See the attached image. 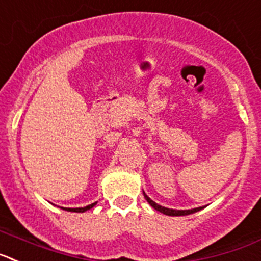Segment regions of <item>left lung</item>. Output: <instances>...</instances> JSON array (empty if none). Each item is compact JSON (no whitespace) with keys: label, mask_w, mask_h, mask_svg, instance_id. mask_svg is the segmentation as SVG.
<instances>
[{"label":"left lung","mask_w":261,"mask_h":261,"mask_svg":"<svg viewBox=\"0 0 261 261\" xmlns=\"http://www.w3.org/2000/svg\"><path fill=\"white\" fill-rule=\"evenodd\" d=\"M144 198L147 199V202L149 203V205L152 206L153 209L158 210V212L163 213V214L165 215H171V217H180V215H188V214H193V213L198 212V210H201L202 207H196V209H192V210H174V209H168V207H164V206H160L158 205L156 202H153L152 199L149 198V197H147V194L144 193Z\"/></svg>","instance_id":"8db88e82"}]
</instances>
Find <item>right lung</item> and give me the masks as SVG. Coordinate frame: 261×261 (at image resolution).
Wrapping results in <instances>:
<instances>
[{
  "mask_svg": "<svg viewBox=\"0 0 261 261\" xmlns=\"http://www.w3.org/2000/svg\"><path fill=\"white\" fill-rule=\"evenodd\" d=\"M97 202H94V203H92V205H88V206H85V207H76V209H67V207H63V209L64 210H68V212H74V213H84V212H87V210H89V209H92L93 206L96 205Z\"/></svg>",
  "mask_w": 261,
  "mask_h": 261,
  "instance_id": "add662e5",
  "label": "right lung"
}]
</instances>
